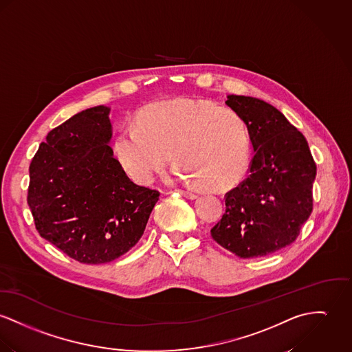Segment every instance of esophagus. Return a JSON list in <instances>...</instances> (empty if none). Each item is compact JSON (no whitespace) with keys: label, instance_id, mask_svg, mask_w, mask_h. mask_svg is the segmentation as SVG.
I'll return each instance as SVG.
<instances>
[{"label":"esophagus","instance_id":"1","mask_svg":"<svg viewBox=\"0 0 352 352\" xmlns=\"http://www.w3.org/2000/svg\"><path fill=\"white\" fill-rule=\"evenodd\" d=\"M178 192H179L182 197L189 198V199H194V198L197 197L194 192H191V191H186V190H178Z\"/></svg>","mask_w":352,"mask_h":352}]
</instances>
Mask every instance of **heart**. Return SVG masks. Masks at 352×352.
<instances>
[{
	"label": "heart",
	"mask_w": 352,
	"mask_h": 352,
	"mask_svg": "<svg viewBox=\"0 0 352 352\" xmlns=\"http://www.w3.org/2000/svg\"><path fill=\"white\" fill-rule=\"evenodd\" d=\"M173 174L210 189L230 188L243 174L249 155L248 133L233 109L192 99L153 103L124 126L112 142L119 166L138 184H148L168 161Z\"/></svg>",
	"instance_id": "heart-1"
}]
</instances>
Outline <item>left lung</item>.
<instances>
[{"mask_svg": "<svg viewBox=\"0 0 352 352\" xmlns=\"http://www.w3.org/2000/svg\"><path fill=\"white\" fill-rule=\"evenodd\" d=\"M225 104L241 116L254 157L210 233L241 258L264 257L294 243L311 216L316 164L304 135L270 103L228 95Z\"/></svg>", "mask_w": 352, "mask_h": 352, "instance_id": "1", "label": "left lung"}]
</instances>
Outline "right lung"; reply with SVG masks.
Instances as JSON below:
<instances>
[{"instance_id":"add662e5","label":"right lung","mask_w":352,"mask_h":352,"mask_svg":"<svg viewBox=\"0 0 352 352\" xmlns=\"http://www.w3.org/2000/svg\"><path fill=\"white\" fill-rule=\"evenodd\" d=\"M109 107L50 131L29 166L28 205L40 236L82 264H104L140 240L160 199L135 185L109 146Z\"/></svg>"}]
</instances>
